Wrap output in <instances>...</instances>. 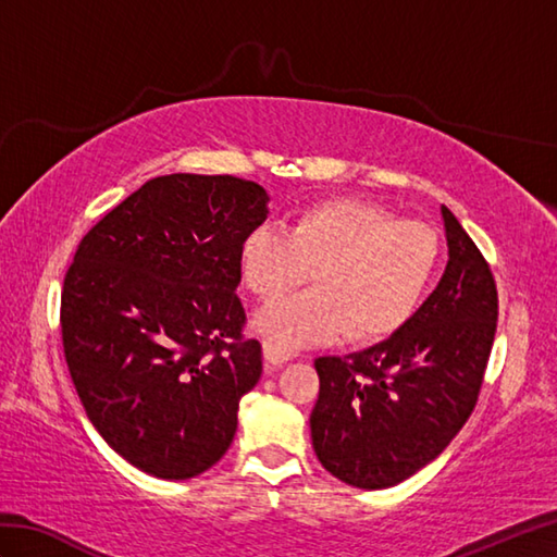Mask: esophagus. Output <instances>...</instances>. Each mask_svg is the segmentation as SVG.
I'll return each instance as SVG.
<instances>
[{
    "label": "esophagus",
    "instance_id": "1",
    "mask_svg": "<svg viewBox=\"0 0 557 557\" xmlns=\"http://www.w3.org/2000/svg\"><path fill=\"white\" fill-rule=\"evenodd\" d=\"M263 357H265V361H268L270 366H282V363L292 361V351L282 349V347L275 345V342H272V339H265V342H263Z\"/></svg>",
    "mask_w": 557,
    "mask_h": 557
}]
</instances>
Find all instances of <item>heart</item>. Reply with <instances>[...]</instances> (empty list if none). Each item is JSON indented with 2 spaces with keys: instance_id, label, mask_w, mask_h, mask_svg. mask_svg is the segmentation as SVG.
Instances as JSON below:
<instances>
[{
  "instance_id": "b5f03b06",
  "label": "heart",
  "mask_w": 557,
  "mask_h": 557,
  "mask_svg": "<svg viewBox=\"0 0 557 557\" xmlns=\"http://www.w3.org/2000/svg\"><path fill=\"white\" fill-rule=\"evenodd\" d=\"M441 263V239L429 224L399 220L359 198H327L301 208L289 230H251L239 248L246 289L277 301L309 285L321 287L270 306L258 330L282 347L321 345L347 335L381 342L405 327Z\"/></svg>"
}]
</instances>
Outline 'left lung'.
<instances>
[{
  "label": "left lung",
  "mask_w": 557,
  "mask_h": 557,
  "mask_svg": "<svg viewBox=\"0 0 557 557\" xmlns=\"http://www.w3.org/2000/svg\"><path fill=\"white\" fill-rule=\"evenodd\" d=\"M449 260L441 285L397 335L315 359L311 411L321 465L357 488H389L429 465L474 411L498 327L488 260L443 206Z\"/></svg>",
  "instance_id": "1"
}]
</instances>
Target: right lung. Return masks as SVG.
<instances>
[{"label": "right lung", "instance_id": "1", "mask_svg": "<svg viewBox=\"0 0 557 557\" xmlns=\"http://www.w3.org/2000/svg\"><path fill=\"white\" fill-rule=\"evenodd\" d=\"M265 191L232 174L146 182L83 236L59 306L81 405L150 476L203 474L227 453L263 361L236 297Z\"/></svg>", "mask_w": 557, "mask_h": 557}]
</instances>
